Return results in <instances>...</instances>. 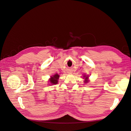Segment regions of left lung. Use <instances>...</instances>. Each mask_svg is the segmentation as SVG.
Here are the masks:
<instances>
[{
    "instance_id": "obj_1",
    "label": "left lung",
    "mask_w": 131,
    "mask_h": 131,
    "mask_svg": "<svg viewBox=\"0 0 131 131\" xmlns=\"http://www.w3.org/2000/svg\"><path fill=\"white\" fill-rule=\"evenodd\" d=\"M84 78H85V83H87V82H88V80H87V78H88V77H85V76H84Z\"/></svg>"
}]
</instances>
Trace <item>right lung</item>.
<instances>
[{"label":"right lung","instance_id":"add662e5","mask_svg":"<svg viewBox=\"0 0 131 131\" xmlns=\"http://www.w3.org/2000/svg\"><path fill=\"white\" fill-rule=\"evenodd\" d=\"M59 77V76L58 74H56L55 75H54L53 77H51V78L50 79V83H51V84H56L58 83V78Z\"/></svg>","mask_w":131,"mask_h":131}]
</instances>
